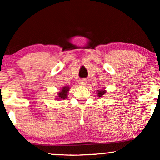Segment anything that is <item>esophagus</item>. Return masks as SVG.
Masks as SVG:
<instances>
[{
	"label": "esophagus",
	"mask_w": 160,
	"mask_h": 160,
	"mask_svg": "<svg viewBox=\"0 0 160 160\" xmlns=\"http://www.w3.org/2000/svg\"><path fill=\"white\" fill-rule=\"evenodd\" d=\"M79 83H80V86H85L86 84V79H81V80L79 81Z\"/></svg>",
	"instance_id": "esophagus-1"
}]
</instances>
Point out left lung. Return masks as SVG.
Masks as SVG:
<instances>
[{
	"label": "left lung",
	"instance_id": "8db88e82",
	"mask_svg": "<svg viewBox=\"0 0 160 160\" xmlns=\"http://www.w3.org/2000/svg\"><path fill=\"white\" fill-rule=\"evenodd\" d=\"M105 92H106V90H104V89H102V90H98L97 94H98V97H102L105 94Z\"/></svg>",
	"mask_w": 160,
	"mask_h": 160
}]
</instances>
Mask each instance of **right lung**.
I'll return each instance as SVG.
<instances>
[{"label": "right lung", "instance_id": "right-lung-1", "mask_svg": "<svg viewBox=\"0 0 160 160\" xmlns=\"http://www.w3.org/2000/svg\"><path fill=\"white\" fill-rule=\"evenodd\" d=\"M70 88L68 86H64L62 87V89H61V91L58 92V96L57 98H56V99H65L67 98L68 96V92Z\"/></svg>", "mask_w": 160, "mask_h": 160}]
</instances>
